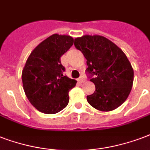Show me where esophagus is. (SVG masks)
Returning a JSON list of instances; mask_svg holds the SVG:
<instances>
[{
    "label": "esophagus",
    "mask_w": 150,
    "mask_h": 150,
    "mask_svg": "<svg viewBox=\"0 0 150 150\" xmlns=\"http://www.w3.org/2000/svg\"><path fill=\"white\" fill-rule=\"evenodd\" d=\"M78 81H79L80 83H84V82H85V79H84L83 77H80L79 79H78Z\"/></svg>",
    "instance_id": "34e87169"
}]
</instances>
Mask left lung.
<instances>
[{
	"mask_svg": "<svg viewBox=\"0 0 150 150\" xmlns=\"http://www.w3.org/2000/svg\"><path fill=\"white\" fill-rule=\"evenodd\" d=\"M75 46L86 59V71L95 85L94 93L86 97L88 103L101 112L118 108L128 98L133 86V67L125 53L100 35L76 38Z\"/></svg>",
	"mask_w": 150,
	"mask_h": 150,
	"instance_id": "left-lung-1",
	"label": "left lung"
}]
</instances>
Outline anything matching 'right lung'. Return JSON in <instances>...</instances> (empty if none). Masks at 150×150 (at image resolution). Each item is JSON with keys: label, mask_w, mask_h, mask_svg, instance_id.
I'll list each match as a JSON object with an SVG mask.
<instances>
[{"label": "right lung", "mask_w": 150, "mask_h": 150, "mask_svg": "<svg viewBox=\"0 0 150 150\" xmlns=\"http://www.w3.org/2000/svg\"><path fill=\"white\" fill-rule=\"evenodd\" d=\"M74 43L69 35L54 34L35 47L23 69L25 94L32 105L45 114H55L69 102L68 92L77 81L64 76L60 57Z\"/></svg>", "instance_id": "right-lung-1"}]
</instances>
